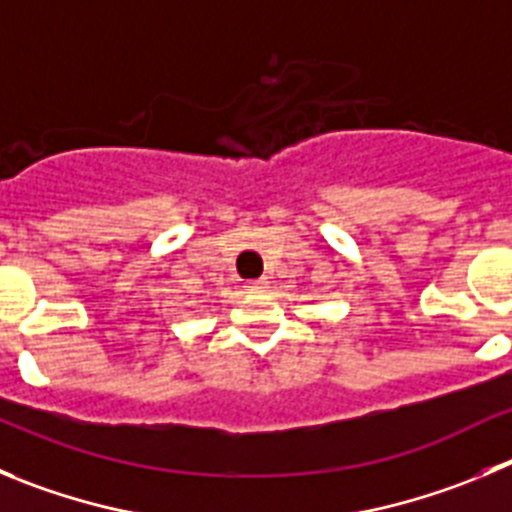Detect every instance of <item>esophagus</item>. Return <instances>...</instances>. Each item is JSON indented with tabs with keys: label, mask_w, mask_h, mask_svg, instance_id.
I'll use <instances>...</instances> for the list:
<instances>
[{
	"label": "esophagus",
	"mask_w": 512,
	"mask_h": 512,
	"mask_svg": "<svg viewBox=\"0 0 512 512\" xmlns=\"http://www.w3.org/2000/svg\"><path fill=\"white\" fill-rule=\"evenodd\" d=\"M245 288L252 290V293H260V290L267 288V280H252V283H247Z\"/></svg>",
	"instance_id": "obj_1"
}]
</instances>
